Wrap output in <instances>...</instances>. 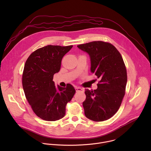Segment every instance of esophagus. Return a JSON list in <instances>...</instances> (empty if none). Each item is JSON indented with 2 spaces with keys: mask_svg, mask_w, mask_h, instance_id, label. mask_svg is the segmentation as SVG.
<instances>
[{
  "mask_svg": "<svg viewBox=\"0 0 151 151\" xmlns=\"http://www.w3.org/2000/svg\"><path fill=\"white\" fill-rule=\"evenodd\" d=\"M75 90H76V92H79V91H81V92H83V88H81V87H76V88H75Z\"/></svg>",
  "mask_w": 151,
  "mask_h": 151,
  "instance_id": "1",
  "label": "esophagus"
}]
</instances>
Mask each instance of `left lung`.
I'll return each mask as SVG.
<instances>
[{
    "label": "left lung",
    "instance_id": "obj_1",
    "mask_svg": "<svg viewBox=\"0 0 151 151\" xmlns=\"http://www.w3.org/2000/svg\"><path fill=\"white\" fill-rule=\"evenodd\" d=\"M77 47L89 54L91 71L100 79L96 90L85 89V115L96 122L109 119L118 111L125 93L127 75L123 58L109 42L93 41Z\"/></svg>",
    "mask_w": 151,
    "mask_h": 151
}]
</instances>
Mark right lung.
Returning <instances> with one entry per match:
<instances>
[{"instance_id":"add662e5","label":"right lung","mask_w":151,"mask_h":151,"mask_svg":"<svg viewBox=\"0 0 151 151\" xmlns=\"http://www.w3.org/2000/svg\"><path fill=\"white\" fill-rule=\"evenodd\" d=\"M73 45H47L33 52L26 61L22 84L26 97L40 118L55 121L65 115L66 106L76 91L71 84L57 88L52 81L61 60Z\"/></svg>"}]
</instances>
